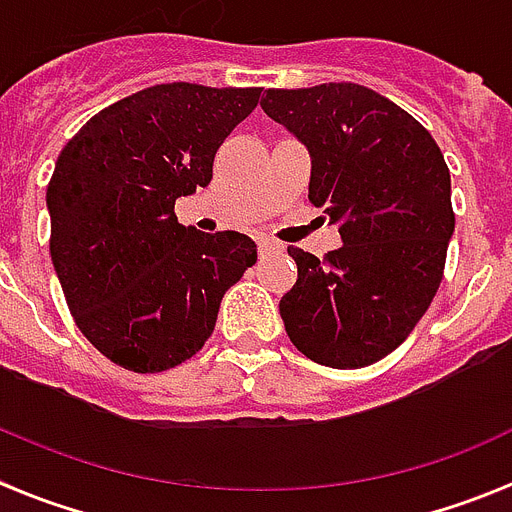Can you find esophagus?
Here are the masks:
<instances>
[{"label": "esophagus", "instance_id": "1", "mask_svg": "<svg viewBox=\"0 0 512 512\" xmlns=\"http://www.w3.org/2000/svg\"><path fill=\"white\" fill-rule=\"evenodd\" d=\"M274 253H280V248L274 246V243H269V240H261V243H259V259L261 261L272 259Z\"/></svg>", "mask_w": 512, "mask_h": 512}]
</instances>
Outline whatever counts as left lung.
I'll return each mask as SVG.
<instances>
[{
  "mask_svg": "<svg viewBox=\"0 0 512 512\" xmlns=\"http://www.w3.org/2000/svg\"><path fill=\"white\" fill-rule=\"evenodd\" d=\"M311 151V204L340 225L324 259L290 246L298 282L285 332L311 361L358 369L390 356L437 295L455 230L450 170L432 133L356 83L266 91L261 101Z\"/></svg>",
  "mask_w": 512,
  "mask_h": 512,
  "instance_id": "1",
  "label": "left lung"
}]
</instances>
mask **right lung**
Here are the masks:
<instances>
[{"label":"right lung","mask_w":512,"mask_h":512,"mask_svg":"<svg viewBox=\"0 0 512 512\" xmlns=\"http://www.w3.org/2000/svg\"><path fill=\"white\" fill-rule=\"evenodd\" d=\"M261 88L164 83L101 109L62 149L46 188L54 272L101 356L156 374L204 348L227 287L256 264L243 232L201 235L175 201L211 183Z\"/></svg>","instance_id":"obj_1"}]
</instances>
